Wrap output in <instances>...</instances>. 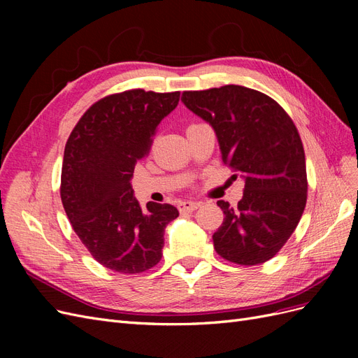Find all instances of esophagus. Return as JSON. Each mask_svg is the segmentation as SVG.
<instances>
[{
	"label": "esophagus",
	"instance_id": "obj_1",
	"mask_svg": "<svg viewBox=\"0 0 358 358\" xmlns=\"http://www.w3.org/2000/svg\"><path fill=\"white\" fill-rule=\"evenodd\" d=\"M199 206H200V203H197V201H182L179 204V210L180 212H194L199 209Z\"/></svg>",
	"mask_w": 358,
	"mask_h": 358
}]
</instances>
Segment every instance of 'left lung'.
Listing matches in <instances>:
<instances>
[{
	"instance_id": "1",
	"label": "left lung",
	"mask_w": 358,
	"mask_h": 358,
	"mask_svg": "<svg viewBox=\"0 0 358 358\" xmlns=\"http://www.w3.org/2000/svg\"><path fill=\"white\" fill-rule=\"evenodd\" d=\"M182 103L213 128L224 162L245 180L236 208L216 203L225 216L213 234L215 251L242 266L267 262L306 206V159L294 122L270 96L239 85L187 91Z\"/></svg>"
}]
</instances>
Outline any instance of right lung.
<instances>
[{"label": "right lung", "instance_id": "1", "mask_svg": "<svg viewBox=\"0 0 358 358\" xmlns=\"http://www.w3.org/2000/svg\"><path fill=\"white\" fill-rule=\"evenodd\" d=\"M180 92L131 90L92 104L71 131L61 173V200L91 255L113 272L133 275L162 255L164 230L179 216L171 204L142 209L131 187L136 162L149 152L159 122Z\"/></svg>", "mask_w": 358, "mask_h": 358}]
</instances>
